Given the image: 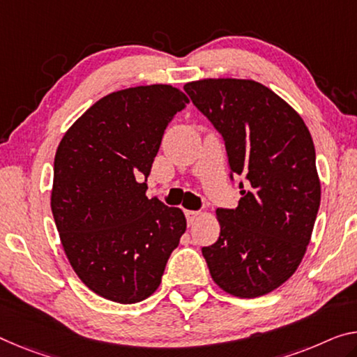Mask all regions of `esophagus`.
<instances>
[{
  "label": "esophagus",
  "mask_w": 357,
  "mask_h": 357,
  "mask_svg": "<svg viewBox=\"0 0 357 357\" xmlns=\"http://www.w3.org/2000/svg\"><path fill=\"white\" fill-rule=\"evenodd\" d=\"M197 215H199V212L197 211H185V217H186V222H188V225H193Z\"/></svg>",
  "instance_id": "obj_1"
}]
</instances>
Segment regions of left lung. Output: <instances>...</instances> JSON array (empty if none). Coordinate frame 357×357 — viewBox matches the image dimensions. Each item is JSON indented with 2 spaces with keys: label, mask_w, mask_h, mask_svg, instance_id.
Here are the masks:
<instances>
[{
  "label": "left lung",
  "mask_w": 357,
  "mask_h": 357,
  "mask_svg": "<svg viewBox=\"0 0 357 357\" xmlns=\"http://www.w3.org/2000/svg\"><path fill=\"white\" fill-rule=\"evenodd\" d=\"M183 89L223 137L229 177L249 182L236 209H217L220 236L202 255L225 292L261 297L297 271L310 244L321 204L311 134L287 102L257 81L209 78Z\"/></svg>",
  "instance_id": "1"
}]
</instances>
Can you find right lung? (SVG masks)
Instances as JSON below:
<instances>
[{
  "label": "right lung",
  "instance_id": "right-lung-1",
  "mask_svg": "<svg viewBox=\"0 0 357 357\" xmlns=\"http://www.w3.org/2000/svg\"><path fill=\"white\" fill-rule=\"evenodd\" d=\"M188 102L169 84L112 92L60 140L52 215L71 268L103 298L130 305L150 297L185 233L183 212L148 199L141 178Z\"/></svg>",
  "mask_w": 357,
  "mask_h": 357
}]
</instances>
